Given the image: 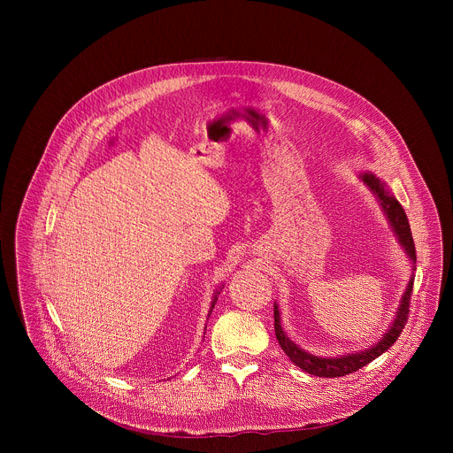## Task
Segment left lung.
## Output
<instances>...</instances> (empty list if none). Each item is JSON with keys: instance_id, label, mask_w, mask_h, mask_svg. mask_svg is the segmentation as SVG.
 <instances>
[{"instance_id": "left-lung-1", "label": "left lung", "mask_w": 453, "mask_h": 453, "mask_svg": "<svg viewBox=\"0 0 453 453\" xmlns=\"http://www.w3.org/2000/svg\"><path fill=\"white\" fill-rule=\"evenodd\" d=\"M362 180L372 189L374 196L378 197V201L381 203V208L389 219L400 243L405 247L411 262L416 264V247H414V240H412V233H411V226H409V219L402 208V204L391 196L389 189L385 188V184L374 177L372 173H364ZM412 285L414 281L411 280L409 288L402 299V304L396 311V319L393 322L391 330L383 335L381 341H378V344H374L369 349H364L360 353H351V355H344L339 358H320L315 355H310L306 351H303L301 348H297L283 332L281 328V319H280V310L274 304V330H276V339L281 346V349L287 353V357L303 371H306L308 374H315V376H322V378H337V376H346L349 372H355L358 369H362L364 365H367L369 362H372L374 358H378L381 353H385L389 349L400 337V334L403 332L407 320H409V308H411V294H412Z\"/></svg>"}]
</instances>
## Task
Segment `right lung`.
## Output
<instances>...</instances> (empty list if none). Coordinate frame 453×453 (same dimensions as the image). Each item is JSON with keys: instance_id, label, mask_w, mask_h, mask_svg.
<instances>
[{"instance_id": "right-lung-1", "label": "right lung", "mask_w": 453, "mask_h": 453, "mask_svg": "<svg viewBox=\"0 0 453 453\" xmlns=\"http://www.w3.org/2000/svg\"><path fill=\"white\" fill-rule=\"evenodd\" d=\"M217 294H220V292H217ZM215 303H217V297L213 299V304H211V310H213V306H215Z\"/></svg>"}]
</instances>
